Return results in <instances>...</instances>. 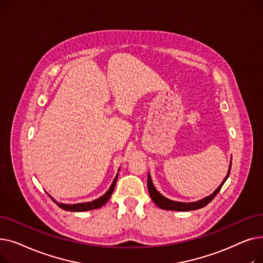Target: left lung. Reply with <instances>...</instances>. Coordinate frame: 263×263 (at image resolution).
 Returning a JSON list of instances; mask_svg holds the SVG:
<instances>
[{
  "label": "left lung",
  "mask_w": 263,
  "mask_h": 263,
  "mask_svg": "<svg viewBox=\"0 0 263 263\" xmlns=\"http://www.w3.org/2000/svg\"><path fill=\"white\" fill-rule=\"evenodd\" d=\"M230 168H231V162L229 164V170L228 173L225 177V179L223 180V182L219 184V186L212 193L211 195L206 196L198 201H194V202H180V201H174L171 200L166 197H164L161 193H159L157 191V189L155 187L153 180H151V177L148 173V178H147V185H148V192L149 195L153 199V201L159 206V208L163 209V210H171V211H192V210H197L200 208H203L204 205L208 204L210 201H212V199L217 195V193L222 189L223 184L225 183V181L227 180V178L229 177L230 174Z\"/></svg>",
  "instance_id": "left-lung-1"
}]
</instances>
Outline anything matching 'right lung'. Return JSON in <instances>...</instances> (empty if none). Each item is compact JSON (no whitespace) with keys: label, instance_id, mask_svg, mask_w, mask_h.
<instances>
[{"label":"right lung","instance_id":"obj_1","mask_svg":"<svg viewBox=\"0 0 263 263\" xmlns=\"http://www.w3.org/2000/svg\"><path fill=\"white\" fill-rule=\"evenodd\" d=\"M120 170V168H119ZM118 170V172H119ZM117 178H118V173L115 177V179L113 180L112 184H110L109 189L106 191L105 194H103L101 197L97 198L92 201H87V202H79V203H62V202H59L55 200L50 194H48L51 199L57 203L61 209L63 210H66V211H72V212H83V211H89V210H93V209H98V208H101L102 205H104L108 199L110 198V195H112V193L115 189V184H116V181H117Z\"/></svg>","mask_w":263,"mask_h":263}]
</instances>
